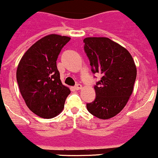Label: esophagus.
I'll use <instances>...</instances> for the list:
<instances>
[{
    "label": "esophagus",
    "mask_w": 158,
    "mask_h": 158,
    "mask_svg": "<svg viewBox=\"0 0 158 158\" xmlns=\"http://www.w3.org/2000/svg\"><path fill=\"white\" fill-rule=\"evenodd\" d=\"M74 89L76 90H79L80 89H82V85H81V84H76L74 86Z\"/></svg>",
    "instance_id": "obj_1"
}]
</instances>
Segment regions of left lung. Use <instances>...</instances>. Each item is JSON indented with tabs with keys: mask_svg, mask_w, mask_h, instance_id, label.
I'll return each instance as SVG.
<instances>
[{
	"mask_svg": "<svg viewBox=\"0 0 158 158\" xmlns=\"http://www.w3.org/2000/svg\"><path fill=\"white\" fill-rule=\"evenodd\" d=\"M84 51L93 74L102 75L94 85L96 98L86 108L96 117L106 120L116 116L132 94L137 68L129 52L108 38H86Z\"/></svg>",
	"mask_w": 158,
	"mask_h": 158,
	"instance_id": "left-lung-1",
	"label": "left lung"
}]
</instances>
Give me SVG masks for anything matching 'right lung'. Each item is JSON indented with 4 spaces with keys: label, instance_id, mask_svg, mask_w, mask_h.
Wrapping results in <instances>:
<instances>
[{
    "label": "right lung",
    "instance_id": "obj_1",
    "mask_svg": "<svg viewBox=\"0 0 158 158\" xmlns=\"http://www.w3.org/2000/svg\"><path fill=\"white\" fill-rule=\"evenodd\" d=\"M70 38L49 35L35 42L21 58L16 78L27 106L38 116L49 119L62 111L70 94L62 85L56 61Z\"/></svg>",
    "mask_w": 158,
    "mask_h": 158
}]
</instances>
